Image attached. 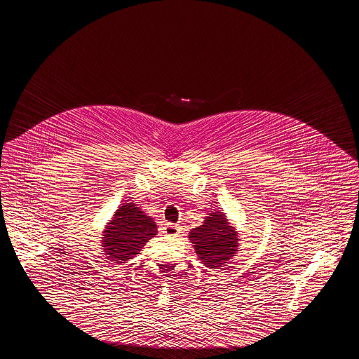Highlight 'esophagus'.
Instances as JSON below:
<instances>
[{
  "label": "esophagus",
  "mask_w": 359,
  "mask_h": 359,
  "mask_svg": "<svg viewBox=\"0 0 359 359\" xmlns=\"http://www.w3.org/2000/svg\"><path fill=\"white\" fill-rule=\"evenodd\" d=\"M163 230L167 236H172V237H176L180 233V227L177 224H173V223H165Z\"/></svg>",
  "instance_id": "34e87169"
}]
</instances>
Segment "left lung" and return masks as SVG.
Segmentation results:
<instances>
[{
	"label": "left lung",
	"instance_id": "left-lung-1",
	"mask_svg": "<svg viewBox=\"0 0 359 359\" xmlns=\"http://www.w3.org/2000/svg\"><path fill=\"white\" fill-rule=\"evenodd\" d=\"M196 255L208 268H221L234 256L238 246L237 233L229 226L224 214L215 211L205 223L189 233Z\"/></svg>",
	"mask_w": 359,
	"mask_h": 359
}]
</instances>
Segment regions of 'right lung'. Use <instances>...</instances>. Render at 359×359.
<instances>
[{"mask_svg": "<svg viewBox=\"0 0 359 359\" xmlns=\"http://www.w3.org/2000/svg\"><path fill=\"white\" fill-rule=\"evenodd\" d=\"M157 226L136 205H121L104 230L103 248L113 261H126L138 255L142 246L156 236Z\"/></svg>", "mask_w": 359, "mask_h": 359, "instance_id": "right-lung-1", "label": "right lung"}]
</instances>
